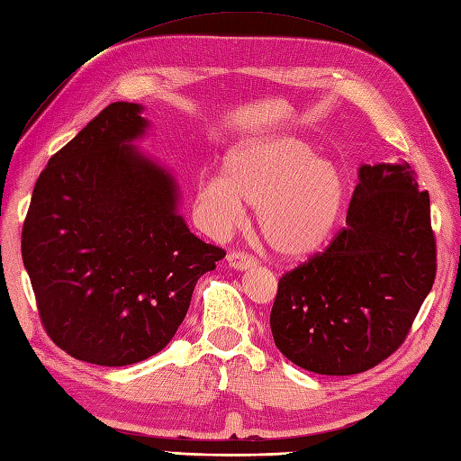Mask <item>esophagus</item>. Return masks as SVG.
<instances>
[{"label": "esophagus", "mask_w": 461, "mask_h": 461, "mask_svg": "<svg viewBox=\"0 0 461 461\" xmlns=\"http://www.w3.org/2000/svg\"><path fill=\"white\" fill-rule=\"evenodd\" d=\"M227 262L234 270H247V268H252V266H257V260H254L250 254H244V252H230L227 257Z\"/></svg>", "instance_id": "esophagus-1"}]
</instances>
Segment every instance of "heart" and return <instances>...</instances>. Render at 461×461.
I'll list each match as a JSON object with an SVG mask.
<instances>
[{"mask_svg": "<svg viewBox=\"0 0 461 461\" xmlns=\"http://www.w3.org/2000/svg\"><path fill=\"white\" fill-rule=\"evenodd\" d=\"M345 193L343 169L333 159L315 156L302 138L272 134L234 146L224 158L222 176H209L197 185L195 204L217 232L240 224L244 203L252 204L266 244L284 258H302L330 239Z\"/></svg>", "mask_w": 461, "mask_h": 461, "instance_id": "1", "label": "heart"}]
</instances>
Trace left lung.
I'll return each mask as SVG.
<instances>
[{
    "mask_svg": "<svg viewBox=\"0 0 461 461\" xmlns=\"http://www.w3.org/2000/svg\"><path fill=\"white\" fill-rule=\"evenodd\" d=\"M345 229L284 274L274 343L302 369L357 375L406 339L436 278L430 197L406 161L359 167Z\"/></svg>",
    "mask_w": 461,
    "mask_h": 461,
    "instance_id": "left-lung-1",
    "label": "left lung"
}]
</instances>
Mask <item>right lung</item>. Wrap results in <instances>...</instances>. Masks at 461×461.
<instances>
[{
    "instance_id": "add662e5",
    "label": "right lung",
    "mask_w": 461,
    "mask_h": 461,
    "mask_svg": "<svg viewBox=\"0 0 461 461\" xmlns=\"http://www.w3.org/2000/svg\"><path fill=\"white\" fill-rule=\"evenodd\" d=\"M144 106L114 102L49 159L22 254L50 339L78 361L126 366L166 347L224 250L177 212L176 177L134 141Z\"/></svg>"
}]
</instances>
